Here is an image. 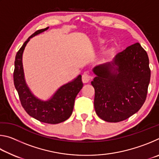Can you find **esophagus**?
Listing matches in <instances>:
<instances>
[{"label":"esophagus","instance_id":"1","mask_svg":"<svg viewBox=\"0 0 159 159\" xmlns=\"http://www.w3.org/2000/svg\"><path fill=\"white\" fill-rule=\"evenodd\" d=\"M91 79H92V77H91L89 74H88L87 73H85L83 74V76H82L83 83H87L88 82H90Z\"/></svg>","mask_w":159,"mask_h":159}]
</instances>
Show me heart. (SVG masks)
Returning a JSON list of instances; mask_svg holds the SVG:
<instances>
[{
    "instance_id": "heart-1",
    "label": "heart",
    "mask_w": 159,
    "mask_h": 159,
    "mask_svg": "<svg viewBox=\"0 0 159 159\" xmlns=\"http://www.w3.org/2000/svg\"><path fill=\"white\" fill-rule=\"evenodd\" d=\"M99 42H100L101 43H103L105 42V40H104V39H101V40H99Z\"/></svg>"
}]
</instances>
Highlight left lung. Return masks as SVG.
<instances>
[{"mask_svg":"<svg viewBox=\"0 0 159 159\" xmlns=\"http://www.w3.org/2000/svg\"><path fill=\"white\" fill-rule=\"evenodd\" d=\"M147 53L139 43L118 53L113 60L93 69L96 76L94 107L102 120L116 123L138 112L147 98L151 71Z\"/></svg>","mask_w":159,"mask_h":159,"instance_id":"obj_1","label":"left lung"}]
</instances>
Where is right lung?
<instances>
[{"instance_id": "obj_1", "label": "right lung", "mask_w": 159, "mask_h": 159, "mask_svg": "<svg viewBox=\"0 0 159 159\" xmlns=\"http://www.w3.org/2000/svg\"><path fill=\"white\" fill-rule=\"evenodd\" d=\"M49 27L40 29L29 37L17 52L13 74L15 87L17 90L21 106L31 117L41 122L57 124L71 116L73 111L74 101L78 93L83 88L81 76L59 88L53 96L47 101L41 100L35 97L26 85L22 65V55L26 44L30 39L48 30Z\"/></svg>"}]
</instances>
